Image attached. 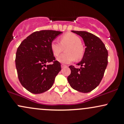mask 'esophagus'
Returning <instances> with one entry per match:
<instances>
[{
    "mask_svg": "<svg viewBox=\"0 0 124 124\" xmlns=\"http://www.w3.org/2000/svg\"><path fill=\"white\" fill-rule=\"evenodd\" d=\"M61 66H62V68H64V67H66V65L64 64H62V65H61Z\"/></svg>",
    "mask_w": 124,
    "mask_h": 124,
    "instance_id": "obj_1",
    "label": "esophagus"
}]
</instances>
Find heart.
<instances>
[{"label":"heart","instance_id":"1","mask_svg":"<svg viewBox=\"0 0 124 124\" xmlns=\"http://www.w3.org/2000/svg\"><path fill=\"white\" fill-rule=\"evenodd\" d=\"M66 48V53L62 54L57 58V61L62 63L70 62L82 58L84 54V47L82 45V40L78 36L73 33L68 32L62 35L60 38V42L57 40H53L51 42L50 47L54 56L57 57Z\"/></svg>","mask_w":124,"mask_h":124}]
</instances>
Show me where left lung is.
<instances>
[{"instance_id": "left-lung-1", "label": "left lung", "mask_w": 124, "mask_h": 124, "mask_svg": "<svg viewBox=\"0 0 124 124\" xmlns=\"http://www.w3.org/2000/svg\"><path fill=\"white\" fill-rule=\"evenodd\" d=\"M71 31L83 38L86 48L82 61L77 64L81 67L69 66L71 74L67 80L74 90L90 92L99 85L103 78L108 65V50L101 39L93 34L86 31Z\"/></svg>"}]
</instances>
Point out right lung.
<instances>
[{
    "mask_svg": "<svg viewBox=\"0 0 124 124\" xmlns=\"http://www.w3.org/2000/svg\"><path fill=\"white\" fill-rule=\"evenodd\" d=\"M62 33L53 30L34 32L18 46L15 58L18 77L31 93L39 94L49 90L62 69L50 47L51 42ZM51 62V65H46Z\"/></svg>",
    "mask_w": 124,
    "mask_h": 124,
    "instance_id": "1",
    "label": "right lung"
}]
</instances>
